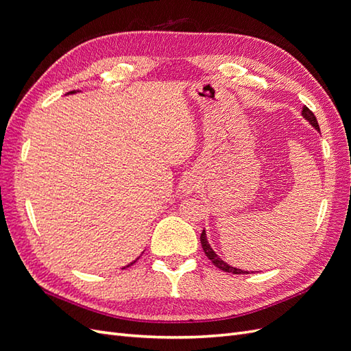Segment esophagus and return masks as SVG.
I'll list each match as a JSON object with an SVG mask.
<instances>
[{"instance_id": "esophagus-1", "label": "esophagus", "mask_w": 351, "mask_h": 351, "mask_svg": "<svg viewBox=\"0 0 351 351\" xmlns=\"http://www.w3.org/2000/svg\"><path fill=\"white\" fill-rule=\"evenodd\" d=\"M199 183H200L199 177L193 173H189L187 176H184L183 182H182V192L184 195H192L193 192H196V190H197Z\"/></svg>"}]
</instances>
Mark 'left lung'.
Returning <instances> with one entry per match:
<instances>
[{
    "label": "left lung",
    "instance_id": "1",
    "mask_svg": "<svg viewBox=\"0 0 351 351\" xmlns=\"http://www.w3.org/2000/svg\"><path fill=\"white\" fill-rule=\"evenodd\" d=\"M302 115H303V119L309 121V124H311L312 127H315V129H316L317 132H321V130H319V124H317V120H316V117H315V114H313L309 108L303 107ZM200 243H202V247H204V252H205V254L208 256V259H209L212 263H214L217 268H219L221 271L232 272V274H249V271H243V269L234 268V267H231V265H228L227 262L222 261V259L218 256V254L214 252V249L210 247V244H209V241H208L206 231H205V230L202 231V234H200Z\"/></svg>",
    "mask_w": 351,
    "mask_h": 351
}]
</instances>
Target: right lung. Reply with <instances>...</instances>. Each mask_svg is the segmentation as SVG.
<instances>
[{
  "mask_svg": "<svg viewBox=\"0 0 351 351\" xmlns=\"http://www.w3.org/2000/svg\"><path fill=\"white\" fill-rule=\"evenodd\" d=\"M73 93H76V90H73V92H69V93H67V95H73ZM136 261H137V259H136ZM136 261H133V262H130V263H129V265H127V267H130V265H133V263H134V262H136ZM127 267H124V268H123V269H125V268H127Z\"/></svg>",
  "mask_w": 351,
  "mask_h": 351,
  "instance_id": "add662e5",
  "label": "right lung"
}]
</instances>
